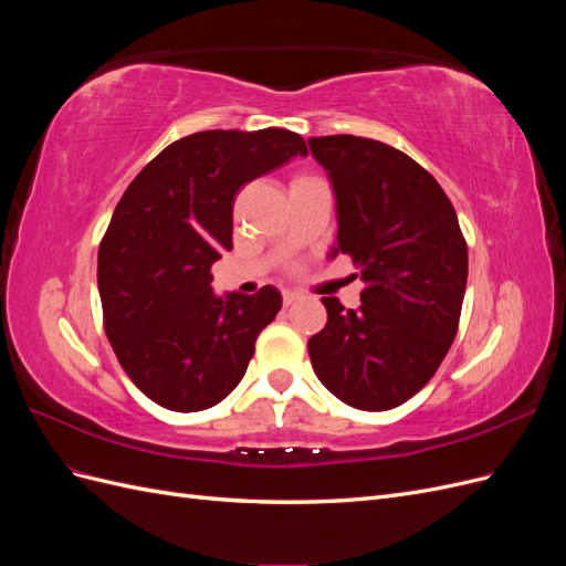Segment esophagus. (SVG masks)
<instances>
[{
	"mask_svg": "<svg viewBox=\"0 0 566 566\" xmlns=\"http://www.w3.org/2000/svg\"><path fill=\"white\" fill-rule=\"evenodd\" d=\"M300 297H302V295L295 293V290H285V293H283V304L290 306V304H295Z\"/></svg>",
	"mask_w": 566,
	"mask_h": 566,
	"instance_id": "1",
	"label": "esophagus"
}]
</instances>
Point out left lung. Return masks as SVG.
<instances>
[{
  "label": "left lung",
  "instance_id": "left-lung-1",
  "mask_svg": "<svg viewBox=\"0 0 566 566\" xmlns=\"http://www.w3.org/2000/svg\"><path fill=\"white\" fill-rule=\"evenodd\" d=\"M328 172L337 233L366 283L361 306L321 297L328 323L306 349L316 378L358 410H389L437 373L458 331L468 245L451 200L406 153L364 136L310 139Z\"/></svg>",
  "mask_w": 566,
  "mask_h": 566
}]
</instances>
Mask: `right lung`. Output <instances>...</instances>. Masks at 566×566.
Instances as JSON below:
<instances>
[{"mask_svg":"<svg viewBox=\"0 0 566 566\" xmlns=\"http://www.w3.org/2000/svg\"><path fill=\"white\" fill-rule=\"evenodd\" d=\"M300 134L210 129L169 144L127 186L98 248V295L119 366L148 399L193 413L243 380L281 293L212 290V264L233 248L241 188L306 156Z\"/></svg>","mask_w":566,"mask_h":566,"instance_id":"add662e5","label":"right lung"}]
</instances>
